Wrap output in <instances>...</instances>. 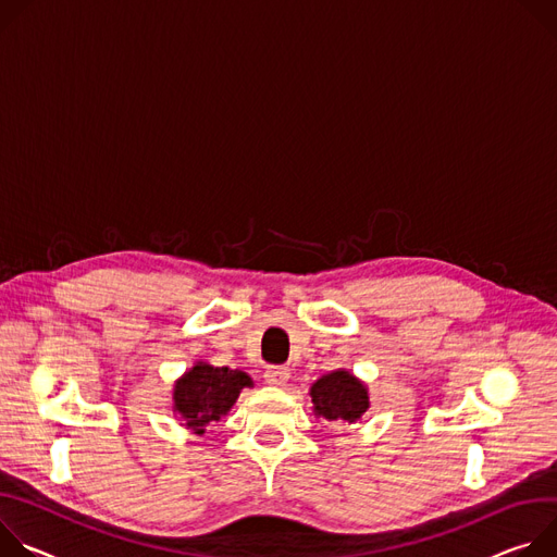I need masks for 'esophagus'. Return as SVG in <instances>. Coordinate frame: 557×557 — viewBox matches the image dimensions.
<instances>
[{
	"label": "esophagus",
	"mask_w": 557,
	"mask_h": 557,
	"mask_svg": "<svg viewBox=\"0 0 557 557\" xmlns=\"http://www.w3.org/2000/svg\"><path fill=\"white\" fill-rule=\"evenodd\" d=\"M265 383L274 387H283L289 381V369L287 367H268L265 369Z\"/></svg>",
	"instance_id": "obj_1"
}]
</instances>
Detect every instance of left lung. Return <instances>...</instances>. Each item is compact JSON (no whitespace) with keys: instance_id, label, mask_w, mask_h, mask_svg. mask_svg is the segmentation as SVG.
Wrapping results in <instances>:
<instances>
[{"instance_id":"1","label":"left lung","mask_w":557,"mask_h":557,"mask_svg":"<svg viewBox=\"0 0 557 557\" xmlns=\"http://www.w3.org/2000/svg\"><path fill=\"white\" fill-rule=\"evenodd\" d=\"M312 409L317 418L327 422H356L369 409L367 385L358 381L347 369H336L332 374L321 376L312 389Z\"/></svg>"}]
</instances>
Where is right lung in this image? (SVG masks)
Segmentation results:
<instances>
[{
    "label": "right lung",
    "instance_id": "obj_1",
    "mask_svg": "<svg viewBox=\"0 0 557 557\" xmlns=\"http://www.w3.org/2000/svg\"><path fill=\"white\" fill-rule=\"evenodd\" d=\"M243 387H252V379L240 369L195 362L172 392V409L185 429L201 436L210 422H219L236 403Z\"/></svg>",
    "mask_w": 557,
    "mask_h": 557
}]
</instances>
